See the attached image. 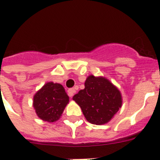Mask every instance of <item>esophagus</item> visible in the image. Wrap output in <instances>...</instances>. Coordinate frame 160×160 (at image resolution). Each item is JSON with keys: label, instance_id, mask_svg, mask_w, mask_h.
<instances>
[{"label": "esophagus", "instance_id": "esophagus-1", "mask_svg": "<svg viewBox=\"0 0 160 160\" xmlns=\"http://www.w3.org/2000/svg\"><path fill=\"white\" fill-rule=\"evenodd\" d=\"M68 96H69L70 98H72L73 95H74V93H75V89L70 88V89H68Z\"/></svg>", "mask_w": 160, "mask_h": 160}]
</instances>
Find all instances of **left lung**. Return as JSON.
I'll return each instance as SVG.
<instances>
[{
  "mask_svg": "<svg viewBox=\"0 0 160 160\" xmlns=\"http://www.w3.org/2000/svg\"><path fill=\"white\" fill-rule=\"evenodd\" d=\"M90 123L102 125L109 122L122 104L118 87L104 77L89 75L85 88L73 97Z\"/></svg>",
  "mask_w": 160,
  "mask_h": 160,
  "instance_id": "obj_1",
  "label": "left lung"
}]
</instances>
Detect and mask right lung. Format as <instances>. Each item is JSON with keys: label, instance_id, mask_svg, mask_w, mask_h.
<instances>
[{"label": "right lung", "instance_id": "right-lung-1", "mask_svg": "<svg viewBox=\"0 0 160 160\" xmlns=\"http://www.w3.org/2000/svg\"><path fill=\"white\" fill-rule=\"evenodd\" d=\"M69 97L64 87L58 83L47 82L33 97V107L42 121L54 122L62 114Z\"/></svg>", "mask_w": 160, "mask_h": 160}]
</instances>
